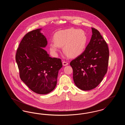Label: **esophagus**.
Masks as SVG:
<instances>
[{"instance_id": "34e87169", "label": "esophagus", "mask_w": 125, "mask_h": 125, "mask_svg": "<svg viewBox=\"0 0 125 125\" xmlns=\"http://www.w3.org/2000/svg\"><path fill=\"white\" fill-rule=\"evenodd\" d=\"M62 64H63V65H65V66L68 65V63H67V62L65 61H63V62H62Z\"/></svg>"}]
</instances>
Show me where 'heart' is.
<instances>
[{
	"label": "heart",
	"mask_w": 125,
	"mask_h": 125,
	"mask_svg": "<svg viewBox=\"0 0 125 125\" xmlns=\"http://www.w3.org/2000/svg\"><path fill=\"white\" fill-rule=\"evenodd\" d=\"M53 40L49 43L50 50L53 53H57L60 47L63 46V51L67 55L76 57L83 52L88 38L83 30L69 29L56 32Z\"/></svg>",
	"instance_id": "b5f03b06"
}]
</instances>
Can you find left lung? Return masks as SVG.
I'll return each instance as SVG.
<instances>
[{
	"mask_svg": "<svg viewBox=\"0 0 125 125\" xmlns=\"http://www.w3.org/2000/svg\"><path fill=\"white\" fill-rule=\"evenodd\" d=\"M92 35L85 50L70 63L76 86L83 90L96 87L106 73L109 51L100 32L91 28Z\"/></svg>",
	"mask_w": 125,
	"mask_h": 125,
	"instance_id": "left-lung-1",
	"label": "left lung"
}]
</instances>
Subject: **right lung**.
<instances>
[{"instance_id": "right-lung-1", "label": "right lung", "mask_w": 125, "mask_h": 125, "mask_svg": "<svg viewBox=\"0 0 125 125\" xmlns=\"http://www.w3.org/2000/svg\"><path fill=\"white\" fill-rule=\"evenodd\" d=\"M41 30H32L24 36L15 60L21 80L36 93L46 94L55 89L62 64L60 59L50 57L42 49L47 41Z\"/></svg>"}]
</instances>
